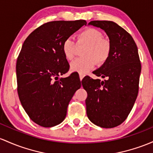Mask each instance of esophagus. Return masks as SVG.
<instances>
[{"label":"esophagus","mask_w":153,"mask_h":153,"mask_svg":"<svg viewBox=\"0 0 153 153\" xmlns=\"http://www.w3.org/2000/svg\"><path fill=\"white\" fill-rule=\"evenodd\" d=\"M79 77H80V80H82V79L83 78V77H84V75H83V74H79Z\"/></svg>","instance_id":"1"}]
</instances>
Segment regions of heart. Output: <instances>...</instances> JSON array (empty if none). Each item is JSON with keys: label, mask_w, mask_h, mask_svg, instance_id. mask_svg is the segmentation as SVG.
I'll return each mask as SVG.
<instances>
[{"label": "heart", "mask_w": 153, "mask_h": 153, "mask_svg": "<svg viewBox=\"0 0 153 153\" xmlns=\"http://www.w3.org/2000/svg\"><path fill=\"white\" fill-rule=\"evenodd\" d=\"M103 33L96 28H86L78 35L77 45H88L83 52L84 57L75 59L70 63V70L80 74L90 71L97 62L102 64L106 62L110 53V43L105 39ZM62 50L65 59H73L77 51L75 42L68 38L63 41Z\"/></svg>", "instance_id": "obj_1"}]
</instances>
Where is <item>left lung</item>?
<instances>
[{
  "label": "left lung",
  "mask_w": 153,
  "mask_h": 153,
  "mask_svg": "<svg viewBox=\"0 0 153 153\" xmlns=\"http://www.w3.org/2000/svg\"><path fill=\"white\" fill-rule=\"evenodd\" d=\"M88 24L105 30L110 39V53L101 68L93 72L105 80L87 76L82 80L88 94L87 116L98 126L114 128L127 118L138 95V49L131 36L115 22L97 20Z\"/></svg>",
  "instance_id": "1"
}]
</instances>
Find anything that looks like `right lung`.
<instances>
[{
	"label": "right lung",
	"instance_id": "add662e5",
	"mask_svg": "<svg viewBox=\"0 0 153 153\" xmlns=\"http://www.w3.org/2000/svg\"><path fill=\"white\" fill-rule=\"evenodd\" d=\"M85 20L53 21L38 27L23 43L16 61L17 92L30 118L41 126H54L63 121L80 79L68 73L63 41L83 25Z\"/></svg>",
	"mask_w": 153,
	"mask_h": 153
}]
</instances>
